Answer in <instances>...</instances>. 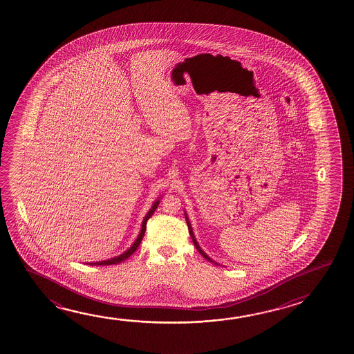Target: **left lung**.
Here are the masks:
<instances>
[{"label": "left lung", "mask_w": 354, "mask_h": 354, "mask_svg": "<svg viewBox=\"0 0 354 354\" xmlns=\"http://www.w3.org/2000/svg\"><path fill=\"white\" fill-rule=\"evenodd\" d=\"M186 220H187V217H186ZM186 222H187V227H189V230H190V234H192V242H194V244H195V245H196L197 250H198V252H200V253H201V254H203V257H205V258H206V259H207V261H211V259H209V257H207V255H206V254H205V253H203V250H201V248H200V247H198V244H197L196 239H195V237H194V234H192V226H190V222H189V221H186Z\"/></svg>", "instance_id": "8db88e82"}]
</instances>
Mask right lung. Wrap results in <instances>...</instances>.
<instances>
[{
  "instance_id": "right-lung-1",
  "label": "right lung",
  "mask_w": 354,
  "mask_h": 354,
  "mask_svg": "<svg viewBox=\"0 0 354 354\" xmlns=\"http://www.w3.org/2000/svg\"><path fill=\"white\" fill-rule=\"evenodd\" d=\"M158 205H159V201L154 203L153 205V207L149 209V212L147 214V216L145 217V220H143V223H142V230H140V236L138 238L136 239V242H134L133 245L127 250V252H124L123 254L118 255L116 258H112V259H109V261H97V263H90V266L93 264V266H112V264H118V263H121V261H124V259H127L128 257H131V255L133 254L136 250L140 247V242H142V239H143V236H145V228H147V221L151 218L153 214H154V211L157 209Z\"/></svg>"
}]
</instances>
